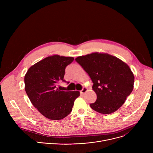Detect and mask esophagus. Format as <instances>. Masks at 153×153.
Returning <instances> with one entry per match:
<instances>
[{
	"mask_svg": "<svg viewBox=\"0 0 153 153\" xmlns=\"http://www.w3.org/2000/svg\"><path fill=\"white\" fill-rule=\"evenodd\" d=\"M88 91V88H86V87H85V88H83L81 91H80V94H82V95H84V94Z\"/></svg>",
	"mask_w": 153,
	"mask_h": 153,
	"instance_id": "esophagus-1",
	"label": "esophagus"
}]
</instances>
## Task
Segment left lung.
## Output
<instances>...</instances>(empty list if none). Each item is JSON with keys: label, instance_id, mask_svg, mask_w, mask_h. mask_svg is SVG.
<instances>
[{"label": "left lung", "instance_id": "left-lung-1", "mask_svg": "<svg viewBox=\"0 0 153 153\" xmlns=\"http://www.w3.org/2000/svg\"><path fill=\"white\" fill-rule=\"evenodd\" d=\"M91 79L96 101L90 104L94 111L103 114L116 111L134 88V76L128 65L120 59L95 52L75 59Z\"/></svg>", "mask_w": 153, "mask_h": 153}]
</instances>
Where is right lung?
Returning <instances> with one entry per match:
<instances>
[{
    "mask_svg": "<svg viewBox=\"0 0 153 153\" xmlns=\"http://www.w3.org/2000/svg\"><path fill=\"white\" fill-rule=\"evenodd\" d=\"M73 60V57L50 56L32 65L25 74V90L31 103L50 120L67 117L80 96L78 91H64L57 88L60 80L65 82V68Z\"/></svg>",
    "mask_w": 153,
    "mask_h": 153,
    "instance_id": "add662e5",
    "label": "right lung"
}]
</instances>
